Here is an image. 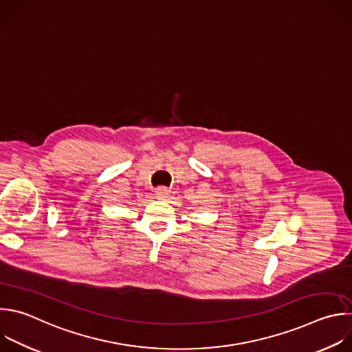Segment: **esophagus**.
Listing matches in <instances>:
<instances>
[{"label":"esophagus","mask_w":352,"mask_h":352,"mask_svg":"<svg viewBox=\"0 0 352 352\" xmlns=\"http://www.w3.org/2000/svg\"><path fill=\"white\" fill-rule=\"evenodd\" d=\"M168 195H170V190H168L166 186H160V188L156 189V196H157L159 199H164V197H167Z\"/></svg>","instance_id":"esophagus-1"}]
</instances>
